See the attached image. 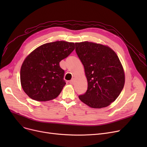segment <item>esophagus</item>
<instances>
[{
  "instance_id": "obj_1",
  "label": "esophagus",
  "mask_w": 147,
  "mask_h": 147,
  "mask_svg": "<svg viewBox=\"0 0 147 147\" xmlns=\"http://www.w3.org/2000/svg\"><path fill=\"white\" fill-rule=\"evenodd\" d=\"M69 83H70L71 84H74V79H72V80H71L69 82Z\"/></svg>"
}]
</instances>
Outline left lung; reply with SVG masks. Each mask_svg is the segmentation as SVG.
Instances as JSON below:
<instances>
[{
    "instance_id": "obj_1",
    "label": "left lung",
    "mask_w": 147,
    "mask_h": 147,
    "mask_svg": "<svg viewBox=\"0 0 147 147\" xmlns=\"http://www.w3.org/2000/svg\"><path fill=\"white\" fill-rule=\"evenodd\" d=\"M75 45L88 80V89L79 99L94 109L109 106L119 96L125 84L124 71L117 54L108 46L92 42Z\"/></svg>"
}]
</instances>
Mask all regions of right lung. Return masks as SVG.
Masks as SVG:
<instances>
[{
  "label": "right lung",
  "mask_w": 147,
  "mask_h": 147,
  "mask_svg": "<svg viewBox=\"0 0 147 147\" xmlns=\"http://www.w3.org/2000/svg\"><path fill=\"white\" fill-rule=\"evenodd\" d=\"M74 43L57 41L44 44L25 59L20 71L22 88L26 94L37 101L57 98L66 84L64 70L60 61L74 49Z\"/></svg>",
  "instance_id": "1"
}]
</instances>
